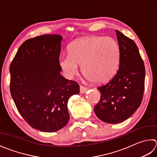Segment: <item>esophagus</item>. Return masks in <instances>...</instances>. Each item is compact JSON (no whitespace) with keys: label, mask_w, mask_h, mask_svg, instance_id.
I'll return each mask as SVG.
<instances>
[{"label":"esophagus","mask_w":157,"mask_h":157,"mask_svg":"<svg viewBox=\"0 0 157 157\" xmlns=\"http://www.w3.org/2000/svg\"><path fill=\"white\" fill-rule=\"evenodd\" d=\"M87 88L84 87V86L82 85H80V93L81 94H83V93H85L87 91Z\"/></svg>","instance_id":"esophagus-1"}]
</instances>
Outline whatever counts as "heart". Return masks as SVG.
<instances>
[{"label":"heart","instance_id":"b5f03b06","mask_svg":"<svg viewBox=\"0 0 157 157\" xmlns=\"http://www.w3.org/2000/svg\"><path fill=\"white\" fill-rule=\"evenodd\" d=\"M120 49L110 37L92 36L82 38L70 44L68 54L59 57V64L71 76L81 65L82 74L89 81L101 82L110 78L119 67Z\"/></svg>","mask_w":157,"mask_h":157}]
</instances>
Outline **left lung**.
Returning a JSON list of instances; mask_svg holds the SVG:
<instances>
[{"label": "left lung", "mask_w": 157, "mask_h": 157, "mask_svg": "<svg viewBox=\"0 0 157 157\" xmlns=\"http://www.w3.org/2000/svg\"><path fill=\"white\" fill-rule=\"evenodd\" d=\"M120 49L119 70L106 84L98 87L100 100L94 107L96 116L105 123L123 122L135 113L144 91L145 67L135 42L116 30Z\"/></svg>", "instance_id": "8db88e82"}]
</instances>
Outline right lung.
Segmentation results:
<instances>
[{
	"instance_id": "add662e5",
	"label": "right lung",
	"mask_w": 157,
	"mask_h": 157,
	"mask_svg": "<svg viewBox=\"0 0 157 157\" xmlns=\"http://www.w3.org/2000/svg\"><path fill=\"white\" fill-rule=\"evenodd\" d=\"M62 37L44 34L21 44L10 65V91L24 119L34 129L55 132L68 123L69 98L79 85L60 75Z\"/></svg>"
}]
</instances>
